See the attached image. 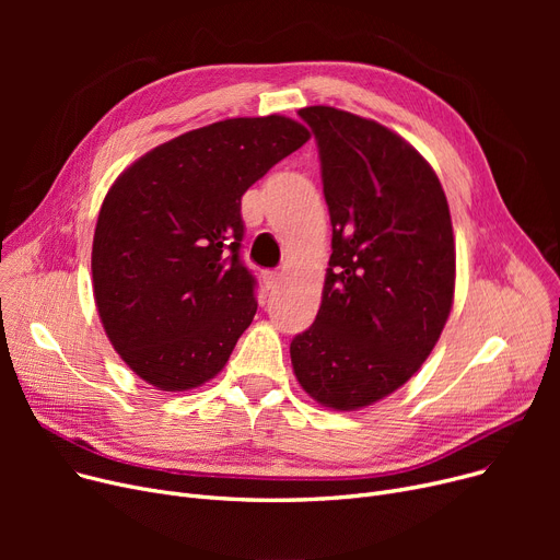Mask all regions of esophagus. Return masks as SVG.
<instances>
[{
	"instance_id": "esophagus-1",
	"label": "esophagus",
	"mask_w": 560,
	"mask_h": 560,
	"mask_svg": "<svg viewBox=\"0 0 560 560\" xmlns=\"http://www.w3.org/2000/svg\"><path fill=\"white\" fill-rule=\"evenodd\" d=\"M281 272H277V270H268V272H262V281H265V288L268 290H275L279 283H281Z\"/></svg>"
}]
</instances>
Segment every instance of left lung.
<instances>
[{
  "label": "left lung",
  "instance_id": "1",
  "mask_svg": "<svg viewBox=\"0 0 560 560\" xmlns=\"http://www.w3.org/2000/svg\"><path fill=\"white\" fill-rule=\"evenodd\" d=\"M300 117L317 140L334 254L290 359L315 401L357 410L401 388L443 334L456 279L450 206L433 167L384 125L334 106Z\"/></svg>",
  "mask_w": 560,
  "mask_h": 560
}]
</instances>
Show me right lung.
Segmentation results:
<instances>
[{
    "label": "right lung",
    "instance_id": "1",
    "mask_svg": "<svg viewBox=\"0 0 560 560\" xmlns=\"http://www.w3.org/2000/svg\"><path fill=\"white\" fill-rule=\"evenodd\" d=\"M308 138L283 115L231 117L154 147L106 192L95 304L110 345L147 384L184 393L226 365L256 315L241 199Z\"/></svg>",
    "mask_w": 560,
    "mask_h": 560
}]
</instances>
